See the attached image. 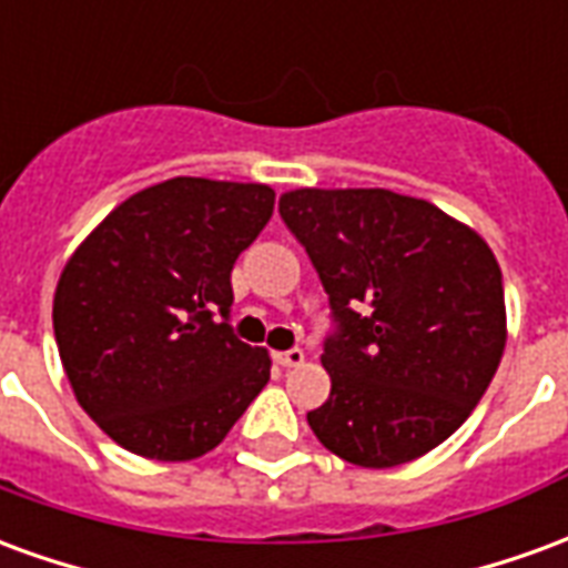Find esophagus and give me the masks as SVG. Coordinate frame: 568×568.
<instances>
[{"instance_id": "obj_1", "label": "esophagus", "mask_w": 568, "mask_h": 568, "mask_svg": "<svg viewBox=\"0 0 568 568\" xmlns=\"http://www.w3.org/2000/svg\"><path fill=\"white\" fill-rule=\"evenodd\" d=\"M276 358V365H283V368H297V365H304V349H283V353H273Z\"/></svg>"}]
</instances>
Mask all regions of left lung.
Returning a JSON list of instances; mask_svg holds the SVG:
<instances>
[{"instance_id":"1","label":"left lung","mask_w":568,"mask_h":568,"mask_svg":"<svg viewBox=\"0 0 568 568\" xmlns=\"http://www.w3.org/2000/svg\"><path fill=\"white\" fill-rule=\"evenodd\" d=\"M328 295L332 395L307 423L362 468L410 463L475 410L505 349L501 271L480 236L386 187L280 197Z\"/></svg>"}]
</instances>
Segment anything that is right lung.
I'll return each mask as SVG.
<instances>
[{"label":"right lung","mask_w":568,"mask_h":568,"mask_svg":"<svg viewBox=\"0 0 568 568\" xmlns=\"http://www.w3.org/2000/svg\"><path fill=\"white\" fill-rule=\"evenodd\" d=\"M273 187L175 175L124 200L69 258L54 337L72 393L124 450L161 463L219 447L271 381L231 328V271Z\"/></svg>","instance_id":"add662e5"}]
</instances>
